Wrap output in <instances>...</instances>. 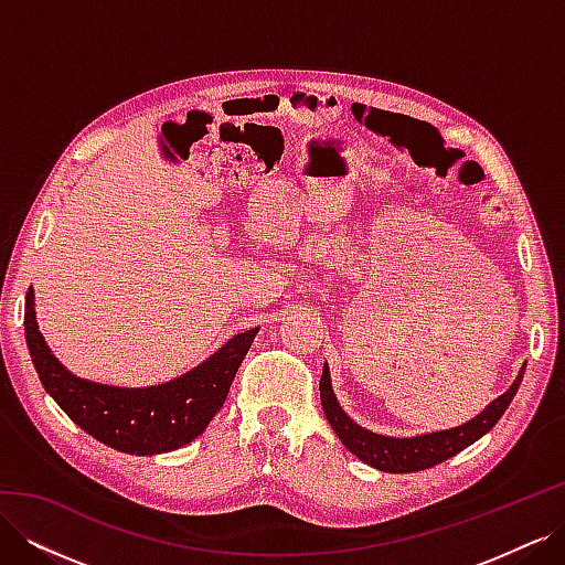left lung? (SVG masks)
<instances>
[{"instance_id":"8db88e82","label":"left lung","mask_w":565,"mask_h":565,"mask_svg":"<svg viewBox=\"0 0 565 565\" xmlns=\"http://www.w3.org/2000/svg\"><path fill=\"white\" fill-rule=\"evenodd\" d=\"M523 372H525V365L519 370L514 384H511L502 396H498L490 405H486L473 419L452 426V429L426 431V434L407 436V438L370 431L365 426L353 422L334 396L328 363L322 365L320 401H322L324 417H328L334 434L358 459L386 473H409V471L436 467L440 461H446L448 457L461 452L465 448H469L471 443L486 436L492 426L500 422L509 403L514 401L523 380Z\"/></svg>"}]
</instances>
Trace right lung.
I'll list each match as a JSON object with an SVG mask.
<instances>
[{"label": "right lung", "mask_w": 565, "mask_h": 565, "mask_svg": "<svg viewBox=\"0 0 565 565\" xmlns=\"http://www.w3.org/2000/svg\"><path fill=\"white\" fill-rule=\"evenodd\" d=\"M259 328L233 334L207 361L156 386L82 380L51 353L40 332L35 289L25 295V341L40 382L79 429L129 455H162L195 440L226 403L235 372Z\"/></svg>", "instance_id": "1"}]
</instances>
